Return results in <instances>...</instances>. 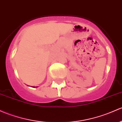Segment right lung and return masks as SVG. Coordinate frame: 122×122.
I'll return each instance as SVG.
<instances>
[{"instance_id": "right-lung-1", "label": "right lung", "mask_w": 122, "mask_h": 122, "mask_svg": "<svg viewBox=\"0 0 122 122\" xmlns=\"http://www.w3.org/2000/svg\"><path fill=\"white\" fill-rule=\"evenodd\" d=\"M33 88H34V86H33Z\"/></svg>"}]
</instances>
